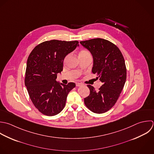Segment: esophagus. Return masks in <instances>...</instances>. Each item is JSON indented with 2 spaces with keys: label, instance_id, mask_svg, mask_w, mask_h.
<instances>
[{
  "label": "esophagus",
  "instance_id": "34e87169",
  "mask_svg": "<svg viewBox=\"0 0 154 154\" xmlns=\"http://www.w3.org/2000/svg\"><path fill=\"white\" fill-rule=\"evenodd\" d=\"M83 83H76V86H83Z\"/></svg>",
  "mask_w": 154,
  "mask_h": 154
}]
</instances>
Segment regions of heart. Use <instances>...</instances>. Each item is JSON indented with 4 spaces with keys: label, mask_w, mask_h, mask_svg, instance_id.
I'll list each match as a JSON object with an SVG mask.
<instances>
[{
    "label": "heart",
    "mask_w": 154,
    "mask_h": 154,
    "mask_svg": "<svg viewBox=\"0 0 154 154\" xmlns=\"http://www.w3.org/2000/svg\"><path fill=\"white\" fill-rule=\"evenodd\" d=\"M86 52H88V51H86V50H82V51H80V53H86Z\"/></svg>",
    "instance_id": "b5f03b06"
}]
</instances>
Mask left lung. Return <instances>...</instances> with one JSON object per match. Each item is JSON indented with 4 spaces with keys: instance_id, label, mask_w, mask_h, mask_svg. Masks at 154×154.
<instances>
[{
    "instance_id": "obj_1",
    "label": "left lung",
    "mask_w": 154,
    "mask_h": 154,
    "mask_svg": "<svg viewBox=\"0 0 154 154\" xmlns=\"http://www.w3.org/2000/svg\"><path fill=\"white\" fill-rule=\"evenodd\" d=\"M80 43L91 53L92 71L103 83L98 91L87 85L90 94L84 99L85 104L94 113H105L114 106L124 88L127 79L124 58L119 48L108 40L95 38Z\"/></svg>"
}]
</instances>
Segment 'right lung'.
<instances>
[{"instance_id": "1", "label": "right lung", "mask_w": 154, "mask_h": 154, "mask_svg": "<svg viewBox=\"0 0 154 154\" xmlns=\"http://www.w3.org/2000/svg\"><path fill=\"white\" fill-rule=\"evenodd\" d=\"M78 44L77 41H46L37 45L28 57L25 86L32 103L44 115L59 113L65 107L68 93L75 87L74 83L65 85L56 79L63 70L65 56Z\"/></svg>"}]
</instances>
